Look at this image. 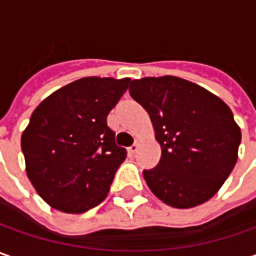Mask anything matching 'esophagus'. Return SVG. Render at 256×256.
Returning a JSON list of instances; mask_svg holds the SVG:
<instances>
[{"mask_svg": "<svg viewBox=\"0 0 256 256\" xmlns=\"http://www.w3.org/2000/svg\"><path fill=\"white\" fill-rule=\"evenodd\" d=\"M138 148H140V142L136 141L134 145H131V146L128 148V151H130V154H135L136 151H138Z\"/></svg>", "mask_w": 256, "mask_h": 256, "instance_id": "34e87169", "label": "esophagus"}]
</instances>
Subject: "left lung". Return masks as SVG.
<instances>
[{
    "label": "left lung",
    "mask_w": 256,
    "mask_h": 256,
    "mask_svg": "<svg viewBox=\"0 0 256 256\" xmlns=\"http://www.w3.org/2000/svg\"><path fill=\"white\" fill-rule=\"evenodd\" d=\"M130 94L150 114L161 160L144 178L166 205L192 208L220 191L238 160L241 130L230 106L178 76L134 80Z\"/></svg>",
    "instance_id": "left-lung-1"
}]
</instances>
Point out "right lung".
Segmentation results:
<instances>
[{
	"label": "right lung",
	"instance_id": "add662e5",
	"mask_svg": "<svg viewBox=\"0 0 256 256\" xmlns=\"http://www.w3.org/2000/svg\"><path fill=\"white\" fill-rule=\"evenodd\" d=\"M130 78L86 76L40 104L21 136L26 175L48 205L82 214L105 200L126 151L106 116Z\"/></svg>",
	"mask_w": 256,
	"mask_h": 256
}]
</instances>
